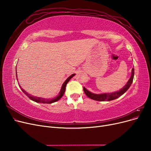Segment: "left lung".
<instances>
[{
	"instance_id": "left-lung-1",
	"label": "left lung",
	"mask_w": 151,
	"mask_h": 151,
	"mask_svg": "<svg viewBox=\"0 0 151 151\" xmlns=\"http://www.w3.org/2000/svg\"><path fill=\"white\" fill-rule=\"evenodd\" d=\"M134 76V68H133L132 70L131 77H130L129 81L127 82V83L120 91H116V92H114V93L97 94H94V93H91L90 91H89L88 89H86L84 87L83 88V89L87 96L89 97L91 99L96 100V101H111V100L115 99L121 96L122 94H124L126 91L129 89V88H130L132 83V82H133Z\"/></svg>"
}]
</instances>
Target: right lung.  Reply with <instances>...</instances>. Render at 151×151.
<instances>
[{
    "label": "right lung",
    "instance_id": "right-lung-1",
    "mask_svg": "<svg viewBox=\"0 0 151 151\" xmlns=\"http://www.w3.org/2000/svg\"><path fill=\"white\" fill-rule=\"evenodd\" d=\"M75 76V74H72L71 76H70L69 77H68V78L65 80V81L63 83V84H62V88L60 89V93H59L58 95L57 96V97L54 98H52V99H45V98H40V97H34L33 96L30 95L29 94H28V93L26 92V91H24V89H22L21 88V87L20 86V88L21 89V90L22 91V92H23L27 96H28L30 99H31L32 101H35L36 103H47V104H50V103H53L54 102H56L58 100L60 99L62 96L63 94H64L65 91V88H66V85L68 83V82L70 81V79L72 78V77H73ZM16 77H17V72H16ZM20 86V85H19Z\"/></svg>",
    "mask_w": 151,
    "mask_h": 151
}]
</instances>
